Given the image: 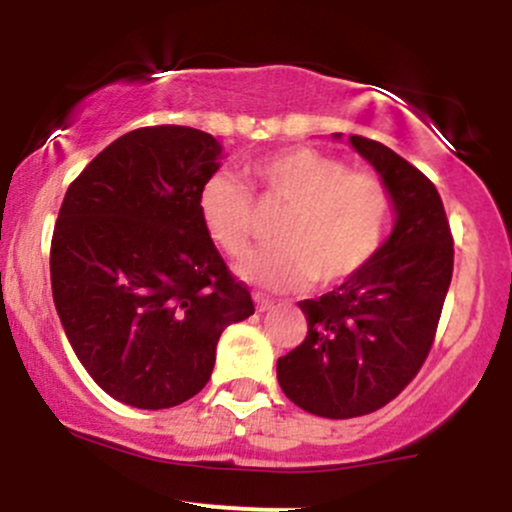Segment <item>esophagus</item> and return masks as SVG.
<instances>
[{
	"label": "esophagus",
	"mask_w": 512,
	"mask_h": 512,
	"mask_svg": "<svg viewBox=\"0 0 512 512\" xmlns=\"http://www.w3.org/2000/svg\"><path fill=\"white\" fill-rule=\"evenodd\" d=\"M252 301H255V308L260 310H269V308H274V301L269 296H264V293H255V296H252Z\"/></svg>",
	"instance_id": "34e87169"
}]
</instances>
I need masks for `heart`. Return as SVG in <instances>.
Returning <instances> with one entry per match:
<instances>
[{
  "label": "heart",
  "instance_id": "1",
  "mask_svg": "<svg viewBox=\"0 0 512 512\" xmlns=\"http://www.w3.org/2000/svg\"><path fill=\"white\" fill-rule=\"evenodd\" d=\"M260 202H284L272 248L240 264L245 279L262 286H332L373 260L392 219L390 190L378 175L349 170L342 158L293 146L245 168ZM197 211L207 236L228 255H245L252 240L255 202L231 173L199 185Z\"/></svg>",
  "mask_w": 512,
  "mask_h": 512
}]
</instances>
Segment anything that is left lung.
Instances as JSON below:
<instances>
[{
  "mask_svg": "<svg viewBox=\"0 0 512 512\" xmlns=\"http://www.w3.org/2000/svg\"><path fill=\"white\" fill-rule=\"evenodd\" d=\"M349 142L383 178L397 221L361 272L298 303L308 334L276 361L284 395L325 419L370 414L416 378L436 339L455 260L436 185L385 144L358 134Z\"/></svg>",
  "mask_w": 512,
  "mask_h": 512,
  "instance_id": "obj_1",
  "label": "left lung"
}]
</instances>
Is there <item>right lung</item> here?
Segmentation results:
<instances>
[{"mask_svg":"<svg viewBox=\"0 0 512 512\" xmlns=\"http://www.w3.org/2000/svg\"><path fill=\"white\" fill-rule=\"evenodd\" d=\"M219 156L202 129H132L64 195L50 248L57 315L88 375L129 407L195 397L221 332L255 313L199 221V185Z\"/></svg>","mask_w":512,"mask_h":512,"instance_id":"add662e5","label":"right lung"}]
</instances>
